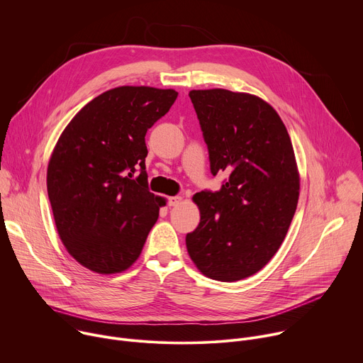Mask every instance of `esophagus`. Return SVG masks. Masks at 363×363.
<instances>
[{"instance_id": "obj_1", "label": "esophagus", "mask_w": 363, "mask_h": 363, "mask_svg": "<svg viewBox=\"0 0 363 363\" xmlns=\"http://www.w3.org/2000/svg\"><path fill=\"white\" fill-rule=\"evenodd\" d=\"M182 201H184L182 196H171V198L168 199V205H169V206H177V205H179Z\"/></svg>"}]
</instances>
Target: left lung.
I'll use <instances>...</instances> for the list:
<instances>
[{"label":"left lung","instance_id":"obj_1","mask_svg":"<svg viewBox=\"0 0 363 363\" xmlns=\"http://www.w3.org/2000/svg\"><path fill=\"white\" fill-rule=\"evenodd\" d=\"M210 152L211 172L228 179L218 192H196L199 224L186 234L196 269L218 281L260 272L280 248L300 194L289 132L262 97L227 89L191 90Z\"/></svg>","mask_w":363,"mask_h":363}]
</instances>
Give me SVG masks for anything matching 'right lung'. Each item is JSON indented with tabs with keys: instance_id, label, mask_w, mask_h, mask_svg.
Segmentation results:
<instances>
[{
	"instance_id": "right-lung-1",
	"label": "right lung",
	"mask_w": 363,
	"mask_h": 363,
	"mask_svg": "<svg viewBox=\"0 0 363 363\" xmlns=\"http://www.w3.org/2000/svg\"><path fill=\"white\" fill-rule=\"evenodd\" d=\"M177 97L174 89L115 87L90 100L62 132L47 167V192L59 237L83 267L116 274L139 258L167 203L147 189L145 135Z\"/></svg>"
}]
</instances>
